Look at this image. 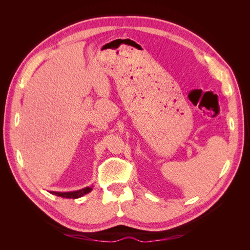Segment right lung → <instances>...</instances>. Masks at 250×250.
I'll list each match as a JSON object with an SVG mask.
<instances>
[{
    "label": "right lung",
    "instance_id": "1",
    "mask_svg": "<svg viewBox=\"0 0 250 250\" xmlns=\"http://www.w3.org/2000/svg\"><path fill=\"white\" fill-rule=\"evenodd\" d=\"M92 190H93V188H90V187H86V188H81V190L73 191V192H53V191H51L50 193L53 194V195L59 196V197H62V198H73V199H76V198L82 197L83 195H85V194L89 193Z\"/></svg>",
    "mask_w": 250,
    "mask_h": 250
}]
</instances>
